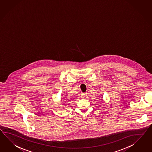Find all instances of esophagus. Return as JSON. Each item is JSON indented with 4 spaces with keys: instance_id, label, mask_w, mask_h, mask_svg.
<instances>
[{
    "instance_id": "esophagus-1",
    "label": "esophagus",
    "mask_w": 152,
    "mask_h": 152,
    "mask_svg": "<svg viewBox=\"0 0 152 152\" xmlns=\"http://www.w3.org/2000/svg\"><path fill=\"white\" fill-rule=\"evenodd\" d=\"M82 96H83V98H85V97H87V94L86 93H83L82 94Z\"/></svg>"
}]
</instances>
